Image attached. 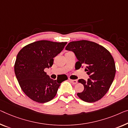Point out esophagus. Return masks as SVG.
Here are the masks:
<instances>
[{
  "label": "esophagus",
  "mask_w": 128,
  "mask_h": 128,
  "mask_svg": "<svg viewBox=\"0 0 128 128\" xmlns=\"http://www.w3.org/2000/svg\"><path fill=\"white\" fill-rule=\"evenodd\" d=\"M70 82H71L72 84H75L78 83V80H72V79H70Z\"/></svg>",
  "instance_id": "1"
}]
</instances>
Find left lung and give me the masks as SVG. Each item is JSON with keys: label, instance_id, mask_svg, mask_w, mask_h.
Segmentation results:
<instances>
[{"label": "left lung", "instance_id": "8db88e82", "mask_svg": "<svg viewBox=\"0 0 128 128\" xmlns=\"http://www.w3.org/2000/svg\"><path fill=\"white\" fill-rule=\"evenodd\" d=\"M66 50L75 53L78 62L77 69L86 66L89 78L87 80L79 79L84 90L78 96L86 102H95L100 100L111 86L116 74V65L110 53L102 46L87 40L70 42Z\"/></svg>", "mask_w": 128, "mask_h": 128}]
</instances>
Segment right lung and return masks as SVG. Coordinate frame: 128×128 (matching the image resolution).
Masks as SVG:
<instances>
[{"label": "right lung", "mask_w": 128, "mask_h": 128, "mask_svg": "<svg viewBox=\"0 0 128 128\" xmlns=\"http://www.w3.org/2000/svg\"><path fill=\"white\" fill-rule=\"evenodd\" d=\"M67 44L47 40L34 42L24 46L18 53L14 65L15 76L24 94L35 102L46 103L54 98L66 76L53 80L46 75L45 68L53 64V58Z\"/></svg>", "instance_id": "add662e5"}]
</instances>
